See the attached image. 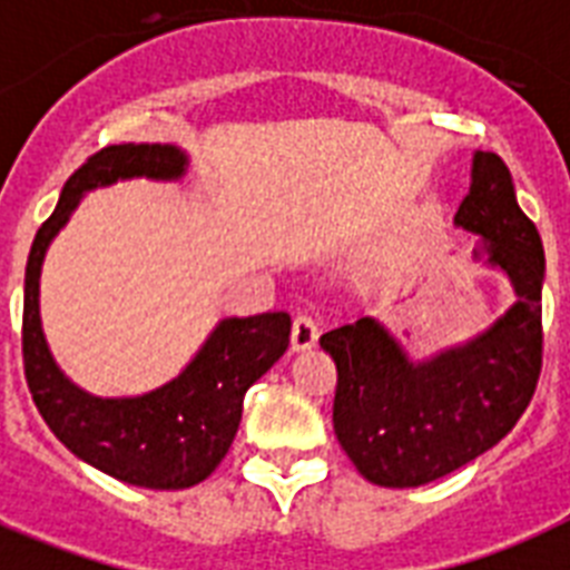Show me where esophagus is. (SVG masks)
I'll use <instances>...</instances> for the list:
<instances>
[{
  "instance_id": "34e87169",
  "label": "esophagus",
  "mask_w": 570,
  "mask_h": 570,
  "mask_svg": "<svg viewBox=\"0 0 570 570\" xmlns=\"http://www.w3.org/2000/svg\"><path fill=\"white\" fill-rule=\"evenodd\" d=\"M315 342H318V322H315V315L301 313L293 322V347L295 351H307Z\"/></svg>"
}]
</instances>
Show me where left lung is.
Returning a JSON list of instances; mask_svg holds the SVG:
<instances>
[{
    "label": "left lung",
    "instance_id": "obj_1",
    "mask_svg": "<svg viewBox=\"0 0 570 570\" xmlns=\"http://www.w3.org/2000/svg\"><path fill=\"white\" fill-rule=\"evenodd\" d=\"M455 223L484 237L478 255L501 266L519 295L484 336L420 365L374 318L322 336L338 374L333 429L371 484H429L484 455L513 432L542 374V237L515 203L501 156L475 153Z\"/></svg>",
    "mask_w": 570,
    "mask_h": 570
}]
</instances>
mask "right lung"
Returning <instances> with one entry per match:
<instances>
[{
  "mask_svg": "<svg viewBox=\"0 0 570 570\" xmlns=\"http://www.w3.org/2000/svg\"><path fill=\"white\" fill-rule=\"evenodd\" d=\"M185 156L170 145H112L66 179L55 214L40 226L26 266L22 365L31 400L66 449L95 470L147 490H185L226 458L243 414V394L289 347V315L263 313L219 322L174 382L145 396L100 400L75 389L55 365L40 330V266L51 237L80 194L130 176L174 179Z\"/></svg>",
  "mask_w": 570,
  "mask_h": 570,
  "instance_id": "add662e5",
  "label": "right lung"
}]
</instances>
